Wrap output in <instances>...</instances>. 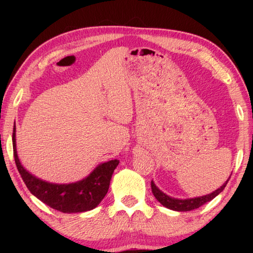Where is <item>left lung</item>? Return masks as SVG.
<instances>
[{
	"label": "left lung",
	"instance_id": "1",
	"mask_svg": "<svg viewBox=\"0 0 253 253\" xmlns=\"http://www.w3.org/2000/svg\"><path fill=\"white\" fill-rule=\"evenodd\" d=\"M228 182H229V179L220 188H217L216 191H214L211 194L200 196V198L187 199V200H178V199L170 198V196L166 195L165 193H163L161 190H158L153 181L151 182V187H152V192H153L154 196H155L156 200L162 205H164V207L169 208L170 210H174V211L182 212V211H192V210L198 209L200 207H202L203 204L210 202V201L213 200L216 195H219L221 192L224 190V187L226 184H228Z\"/></svg>",
	"mask_w": 253,
	"mask_h": 253
}]
</instances>
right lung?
Wrapping results in <instances>:
<instances>
[{
  "instance_id": "obj_1",
  "label": "right lung",
  "mask_w": 253,
  "mask_h": 253,
  "mask_svg": "<svg viewBox=\"0 0 253 253\" xmlns=\"http://www.w3.org/2000/svg\"><path fill=\"white\" fill-rule=\"evenodd\" d=\"M12 142L16 168L29 191L44 204L63 213L85 212L95 209L108 192L111 175L119 163L118 160L102 163L88 177L80 182L52 184L33 176L21 165L16 154L15 125Z\"/></svg>"
}]
</instances>
